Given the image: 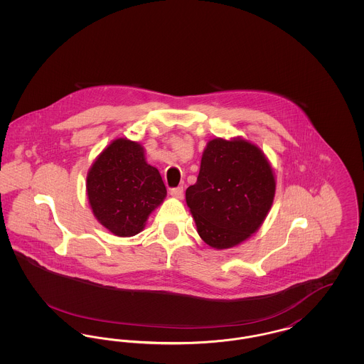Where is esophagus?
Wrapping results in <instances>:
<instances>
[{
	"instance_id": "esophagus-1",
	"label": "esophagus",
	"mask_w": 364,
	"mask_h": 364,
	"mask_svg": "<svg viewBox=\"0 0 364 364\" xmlns=\"http://www.w3.org/2000/svg\"><path fill=\"white\" fill-rule=\"evenodd\" d=\"M171 195H172L173 198H177V199H183L184 190H183V187H176V188L171 190Z\"/></svg>"
}]
</instances>
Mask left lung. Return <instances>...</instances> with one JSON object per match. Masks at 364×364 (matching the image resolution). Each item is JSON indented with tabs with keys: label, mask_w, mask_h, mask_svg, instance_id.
Returning a JSON list of instances; mask_svg holds the SVG:
<instances>
[{
	"label": "left lung",
	"mask_w": 364,
	"mask_h": 364,
	"mask_svg": "<svg viewBox=\"0 0 364 364\" xmlns=\"http://www.w3.org/2000/svg\"><path fill=\"white\" fill-rule=\"evenodd\" d=\"M274 192L273 171L257 146L240 139H213L186 199L202 240L223 250L244 242L259 228Z\"/></svg>",
	"instance_id": "8db88e82"
}]
</instances>
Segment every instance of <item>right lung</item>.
Listing matches in <instances>:
<instances>
[{
    "label": "right lung",
    "mask_w": 364,
    "mask_h": 364,
    "mask_svg": "<svg viewBox=\"0 0 364 364\" xmlns=\"http://www.w3.org/2000/svg\"><path fill=\"white\" fill-rule=\"evenodd\" d=\"M94 215L117 236L139 233L166 188L158 169L144 159L136 141L117 139L97 158L87 176Z\"/></svg>",
    "instance_id": "obj_1"
}]
</instances>
